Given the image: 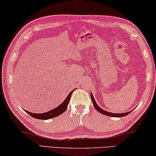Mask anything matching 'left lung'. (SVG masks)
I'll return each instance as SVG.
<instances>
[{
    "label": "left lung",
    "mask_w": 156,
    "mask_h": 156,
    "mask_svg": "<svg viewBox=\"0 0 156 156\" xmlns=\"http://www.w3.org/2000/svg\"><path fill=\"white\" fill-rule=\"evenodd\" d=\"M91 99L92 101H93V105H94V107L97 109V110L100 112L101 114H103V115H107V116H109V117H124V116H126L128 115L129 113L131 112V111L130 112H126V113H119V114H117V113H111V112H108L104 110V109H101L100 107L98 106L97 105V103H96L95 99H94L93 98V95H92L91 93Z\"/></svg>",
    "instance_id": "8db88e82"
}]
</instances>
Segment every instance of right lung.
Instances as JSON below:
<instances>
[{"mask_svg":"<svg viewBox=\"0 0 156 156\" xmlns=\"http://www.w3.org/2000/svg\"><path fill=\"white\" fill-rule=\"evenodd\" d=\"M73 90H72L71 93L69 94V95L67 96V98H66L65 100L61 103V104L56 107V108H54L52 110H50L49 112H47L45 113H40V114H36V113H32L30 112L27 110H25L26 112H27L28 115H30L31 117L33 118H35V119H51V118H54L57 117V116L60 115L62 114L63 112L66 110L67 107H68V105H69L70 99H71V94L73 93Z\"/></svg>","mask_w":156,"mask_h":156,"instance_id":"add662e5","label":"right lung"}]
</instances>
